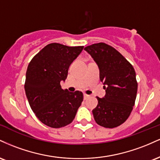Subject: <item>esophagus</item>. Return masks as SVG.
I'll return each mask as SVG.
<instances>
[{
  "label": "esophagus",
  "instance_id": "1",
  "mask_svg": "<svg viewBox=\"0 0 160 160\" xmlns=\"http://www.w3.org/2000/svg\"><path fill=\"white\" fill-rule=\"evenodd\" d=\"M83 97H84V99H85V100H86V99L89 98V95H87V94H86V93H84V94H83Z\"/></svg>",
  "mask_w": 160,
  "mask_h": 160
}]
</instances>
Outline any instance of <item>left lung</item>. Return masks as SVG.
Masks as SVG:
<instances>
[{
    "label": "left lung",
    "mask_w": 160,
    "mask_h": 160,
    "mask_svg": "<svg viewBox=\"0 0 160 160\" xmlns=\"http://www.w3.org/2000/svg\"><path fill=\"white\" fill-rule=\"evenodd\" d=\"M98 66L100 80L106 94L93 109L95 122L104 128H115L128 119L135 105L138 82L133 66L117 49L104 43L84 48Z\"/></svg>",
    "instance_id": "obj_1"
}]
</instances>
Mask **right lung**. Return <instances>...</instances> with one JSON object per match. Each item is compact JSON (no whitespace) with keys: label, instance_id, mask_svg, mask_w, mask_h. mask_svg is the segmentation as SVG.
Listing matches in <instances>:
<instances>
[{"label":"right lung","instance_id":"right-lung-1","mask_svg":"<svg viewBox=\"0 0 160 160\" xmlns=\"http://www.w3.org/2000/svg\"><path fill=\"white\" fill-rule=\"evenodd\" d=\"M83 47L52 43L34 56L28 66L25 90L32 110L40 122L51 128H62L74 120L83 100L82 92L62 89L69 66Z\"/></svg>","mask_w":160,"mask_h":160}]
</instances>
